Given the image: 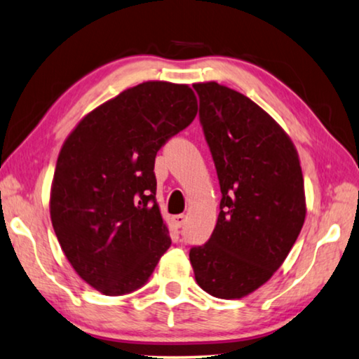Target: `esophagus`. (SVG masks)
Segmentation results:
<instances>
[{
    "instance_id": "34e87169",
    "label": "esophagus",
    "mask_w": 359,
    "mask_h": 359,
    "mask_svg": "<svg viewBox=\"0 0 359 359\" xmlns=\"http://www.w3.org/2000/svg\"><path fill=\"white\" fill-rule=\"evenodd\" d=\"M172 224H174V227H177V229H180L182 226H184V224H185V216H184V214H177V216H172Z\"/></svg>"
}]
</instances>
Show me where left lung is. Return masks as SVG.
I'll use <instances>...</instances> for the list:
<instances>
[{
	"label": "left lung",
	"instance_id": "8db88e82",
	"mask_svg": "<svg viewBox=\"0 0 359 359\" xmlns=\"http://www.w3.org/2000/svg\"><path fill=\"white\" fill-rule=\"evenodd\" d=\"M200 124L221 187L210 240L191 247L196 283L216 298H242L279 269L302 231L298 153L280 126L247 96L216 82L195 83Z\"/></svg>",
	"mask_w": 359,
	"mask_h": 359
}]
</instances>
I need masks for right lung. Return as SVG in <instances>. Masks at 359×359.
Returning a JSON list of instances; mask_svg holds the SVG:
<instances>
[{"label": "right lung", "mask_w": 359, "mask_h": 359, "mask_svg": "<svg viewBox=\"0 0 359 359\" xmlns=\"http://www.w3.org/2000/svg\"><path fill=\"white\" fill-rule=\"evenodd\" d=\"M198 111L189 85L145 82L79 122L57 156L50 212L77 274L109 297L148 282L170 247L154 158Z\"/></svg>", "instance_id": "right-lung-1"}]
</instances>
